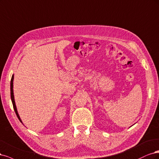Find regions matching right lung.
<instances>
[{"instance_id":"obj_1","label":"right lung","mask_w":159,"mask_h":159,"mask_svg":"<svg viewBox=\"0 0 159 159\" xmlns=\"http://www.w3.org/2000/svg\"><path fill=\"white\" fill-rule=\"evenodd\" d=\"M13 80H14V75L12 76V79H11V100H12V104H13V107H14V110L15 111V113H16L18 120L20 121V122H22L21 119H20V117L18 115V111L16 109V104H15V101H14V93H13Z\"/></svg>"}]
</instances>
